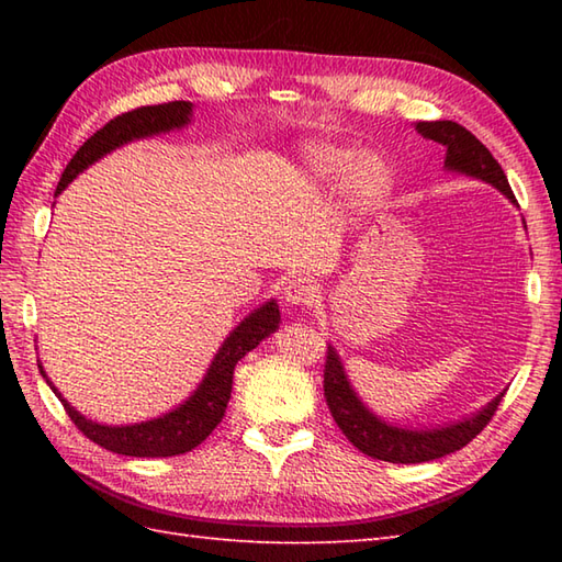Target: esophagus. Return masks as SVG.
Returning <instances> with one entry per match:
<instances>
[{
    "label": "esophagus",
    "mask_w": 562,
    "mask_h": 562,
    "mask_svg": "<svg viewBox=\"0 0 562 562\" xmlns=\"http://www.w3.org/2000/svg\"><path fill=\"white\" fill-rule=\"evenodd\" d=\"M318 300L316 294V288L312 280L306 278H294L288 282V288H284V302H288L290 306H314Z\"/></svg>",
    "instance_id": "1"
}]
</instances>
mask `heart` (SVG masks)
<instances>
[{
    "mask_svg": "<svg viewBox=\"0 0 562 562\" xmlns=\"http://www.w3.org/2000/svg\"><path fill=\"white\" fill-rule=\"evenodd\" d=\"M314 169L326 176H338L352 164V154L345 149L321 147L312 154ZM389 190L386 166L379 159H362L352 171V195L360 205H374Z\"/></svg>",
    "mask_w": 562,
    "mask_h": 562,
    "instance_id": "b5f03b06",
    "label": "heart"
}]
</instances>
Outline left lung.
Masks as SVG:
<instances>
[{"label":"left lung","instance_id":"obj_1","mask_svg":"<svg viewBox=\"0 0 562 562\" xmlns=\"http://www.w3.org/2000/svg\"><path fill=\"white\" fill-rule=\"evenodd\" d=\"M417 133L427 139H435L447 147V166L451 171H461L483 181L493 183L499 193H505L512 202H517L512 193L503 166L497 164L483 142L471 135L463 125L453 121H435V123H417ZM324 396L333 420L340 427V432L348 437L352 445L362 453L379 461L391 463H423L447 457L451 451L463 449L469 441L483 432V427L493 420L499 401L505 393H499L485 408L469 417V420L439 427V429H401L381 423L379 417L369 413L355 391L348 384V376L342 372L336 350L328 345L326 362H324Z\"/></svg>","mask_w":562,"mask_h":562}]
</instances>
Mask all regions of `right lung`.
<instances>
[{"label": "right lung", "mask_w": 562, "mask_h": 562, "mask_svg": "<svg viewBox=\"0 0 562 562\" xmlns=\"http://www.w3.org/2000/svg\"><path fill=\"white\" fill-rule=\"evenodd\" d=\"M190 111H193V103L190 101H169L159 105H142V109L115 115L113 121L105 123L83 142L75 157L69 159L55 193H63L71 178H77V173L87 169L89 164L101 159L103 154H109L111 149L125 145V142L166 133V130L186 125L190 121ZM278 324L280 308L274 302H268L266 306H260L256 314H250L246 321H241V326H236L232 336L224 340L217 357L212 360V367L207 369V376L202 379V384L198 386L193 396H190L181 408L166 413L164 417H157V420L127 427H109L91 423L71 408V405L59 396L55 386L50 389L55 391L59 403L65 405L67 415L71 417V423L77 425L79 432L87 435L91 441H97L99 447L113 453H123V457H178V453L195 449L200 441H205L212 435V429L222 423L226 403L232 398L236 362L241 360L246 352L254 350L262 338H268L270 333L278 328ZM41 374L45 376L43 369ZM47 384H50V381H47Z\"/></svg>", "instance_id": "1"}]
</instances>
